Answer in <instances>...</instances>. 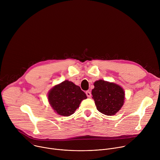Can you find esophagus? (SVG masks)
<instances>
[{"mask_svg":"<svg viewBox=\"0 0 160 160\" xmlns=\"http://www.w3.org/2000/svg\"><path fill=\"white\" fill-rule=\"evenodd\" d=\"M86 95H87V96L88 97V98H90L91 97V95H92V94H91V92H90V91H86Z\"/></svg>","mask_w":160,"mask_h":160,"instance_id":"obj_1","label":"esophagus"}]
</instances>
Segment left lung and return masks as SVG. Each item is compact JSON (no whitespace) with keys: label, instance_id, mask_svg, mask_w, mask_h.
Instances as JSON below:
<instances>
[{"label":"left lung","instance_id":"8db88e82","mask_svg":"<svg viewBox=\"0 0 160 160\" xmlns=\"http://www.w3.org/2000/svg\"><path fill=\"white\" fill-rule=\"evenodd\" d=\"M94 85L92 94L97 109L105 115H115L123 105V89L115 83L102 80L95 82Z\"/></svg>","mask_w":160,"mask_h":160}]
</instances>
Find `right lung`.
I'll list each match as a JSON object with an SVG mask.
<instances>
[{"label":"right lung","instance_id":"1","mask_svg":"<svg viewBox=\"0 0 160 160\" xmlns=\"http://www.w3.org/2000/svg\"><path fill=\"white\" fill-rule=\"evenodd\" d=\"M86 94L79 86L65 80L53 87L48 94L49 104L59 115L68 117L73 114Z\"/></svg>","mask_w":160,"mask_h":160}]
</instances>
